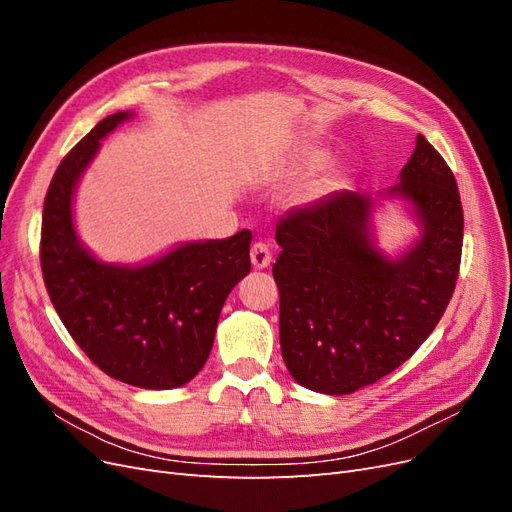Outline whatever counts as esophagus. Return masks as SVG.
Returning <instances> with one entry per match:
<instances>
[{"label": "esophagus", "instance_id": "34e87169", "mask_svg": "<svg viewBox=\"0 0 512 512\" xmlns=\"http://www.w3.org/2000/svg\"><path fill=\"white\" fill-rule=\"evenodd\" d=\"M250 258H252V265L254 269H267L271 265V250L267 243H254L252 250H250Z\"/></svg>", "mask_w": 512, "mask_h": 512}]
</instances>
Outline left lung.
Returning a JSON list of instances; mask_svg holds the SVG:
<instances>
[{"label": "left lung", "mask_w": 512, "mask_h": 512, "mask_svg": "<svg viewBox=\"0 0 512 512\" xmlns=\"http://www.w3.org/2000/svg\"><path fill=\"white\" fill-rule=\"evenodd\" d=\"M389 194L406 198L421 224V239L397 260L376 250L367 194L333 192L275 228L282 356L305 389L348 395L391 374L453 297L463 209L451 168L423 134Z\"/></svg>", "instance_id": "obj_1"}]
</instances>
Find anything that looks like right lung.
I'll return each mask as SVG.
<instances>
[{"label": "right lung", "instance_id": "1", "mask_svg": "<svg viewBox=\"0 0 512 512\" xmlns=\"http://www.w3.org/2000/svg\"><path fill=\"white\" fill-rule=\"evenodd\" d=\"M130 117H104L57 166L44 198L40 265L53 307L91 363L119 382L166 391L207 363L228 292L252 269V232L183 243L138 267L91 256L74 232L72 196L102 138Z\"/></svg>", "mask_w": 512, "mask_h": 512}]
</instances>
